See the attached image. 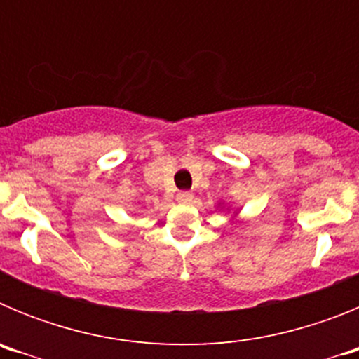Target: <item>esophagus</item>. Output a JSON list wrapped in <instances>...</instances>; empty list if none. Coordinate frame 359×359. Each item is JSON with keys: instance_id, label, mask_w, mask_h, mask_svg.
Listing matches in <instances>:
<instances>
[{"instance_id": "1", "label": "esophagus", "mask_w": 359, "mask_h": 359, "mask_svg": "<svg viewBox=\"0 0 359 359\" xmlns=\"http://www.w3.org/2000/svg\"><path fill=\"white\" fill-rule=\"evenodd\" d=\"M176 199H177V203H183V205H187V203H192L194 194H192V192H189V190H183V192H177Z\"/></svg>"}]
</instances>
